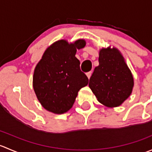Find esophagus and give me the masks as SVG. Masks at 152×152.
<instances>
[{
	"label": "esophagus",
	"instance_id": "34e87169",
	"mask_svg": "<svg viewBox=\"0 0 152 152\" xmlns=\"http://www.w3.org/2000/svg\"><path fill=\"white\" fill-rule=\"evenodd\" d=\"M91 75H92V72L91 71L87 72V76L88 77V79H90V76H91Z\"/></svg>",
	"mask_w": 152,
	"mask_h": 152
}]
</instances>
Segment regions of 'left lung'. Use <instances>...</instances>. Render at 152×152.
<instances>
[{"label": "left lung", "instance_id": "1", "mask_svg": "<svg viewBox=\"0 0 152 152\" xmlns=\"http://www.w3.org/2000/svg\"><path fill=\"white\" fill-rule=\"evenodd\" d=\"M99 65L94 69L89 87L102 104L118 107L130 96L134 81L123 56L116 48L100 50Z\"/></svg>", "mask_w": 152, "mask_h": 152}]
</instances>
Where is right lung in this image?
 Here are the masks:
<instances>
[{"instance_id":"1","label":"right lung","mask_w":152,"mask_h":152,"mask_svg":"<svg viewBox=\"0 0 152 152\" xmlns=\"http://www.w3.org/2000/svg\"><path fill=\"white\" fill-rule=\"evenodd\" d=\"M79 39L73 44L59 40L48 48L35 67L33 87L38 100L45 110L62 114L74 104L78 92L88 84L75 56L76 49L85 47Z\"/></svg>"}]
</instances>
